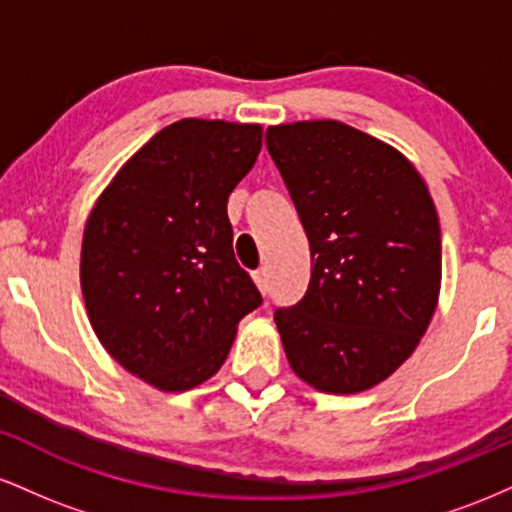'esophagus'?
Returning <instances> with one entry per match:
<instances>
[{"mask_svg": "<svg viewBox=\"0 0 512 512\" xmlns=\"http://www.w3.org/2000/svg\"><path fill=\"white\" fill-rule=\"evenodd\" d=\"M252 279H255L257 289H260L262 293L269 291V274H267V269H257V272L252 274Z\"/></svg>", "mask_w": 512, "mask_h": 512, "instance_id": "esophagus-1", "label": "esophagus"}]
</instances>
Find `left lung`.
<instances>
[{"instance_id": "obj_1", "label": "left lung", "mask_w": 512, "mask_h": 512, "mask_svg": "<svg viewBox=\"0 0 512 512\" xmlns=\"http://www.w3.org/2000/svg\"><path fill=\"white\" fill-rule=\"evenodd\" d=\"M264 139L313 264L305 296L274 313L286 356L317 390H368L407 361L438 303L440 226L426 182L344 122L269 127Z\"/></svg>"}]
</instances>
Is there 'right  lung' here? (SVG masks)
<instances>
[{
	"label": "right lung",
	"instance_id": "add662e5",
	"mask_svg": "<svg viewBox=\"0 0 512 512\" xmlns=\"http://www.w3.org/2000/svg\"><path fill=\"white\" fill-rule=\"evenodd\" d=\"M260 149V125L173 122L129 158L88 216L81 291L93 332L158 390L211 378L238 322L262 305L233 255L226 211Z\"/></svg>",
	"mask_w": 512,
	"mask_h": 512
}]
</instances>
